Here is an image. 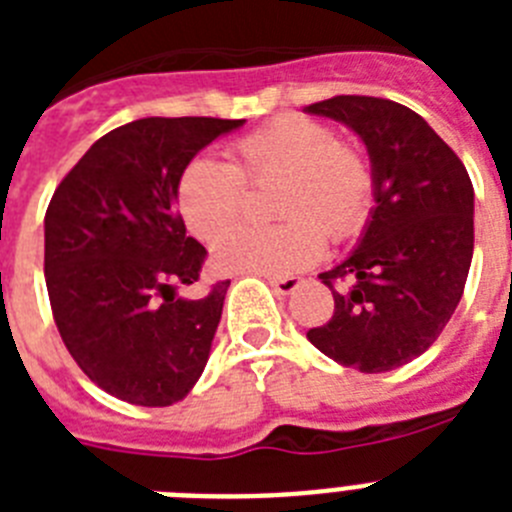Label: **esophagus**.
<instances>
[{
	"instance_id": "esophagus-1",
	"label": "esophagus",
	"mask_w": 512,
	"mask_h": 512,
	"mask_svg": "<svg viewBox=\"0 0 512 512\" xmlns=\"http://www.w3.org/2000/svg\"><path fill=\"white\" fill-rule=\"evenodd\" d=\"M269 284H271V289H274V292L282 297L295 295L297 289H300V279L297 277H269Z\"/></svg>"
}]
</instances>
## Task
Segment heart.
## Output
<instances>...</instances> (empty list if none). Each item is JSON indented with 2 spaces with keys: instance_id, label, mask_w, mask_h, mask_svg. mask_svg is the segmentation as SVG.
<instances>
[{
  "instance_id": "obj_1",
  "label": "heart",
  "mask_w": 512,
  "mask_h": 512,
  "mask_svg": "<svg viewBox=\"0 0 512 512\" xmlns=\"http://www.w3.org/2000/svg\"><path fill=\"white\" fill-rule=\"evenodd\" d=\"M223 164L200 156L184 166L176 205L202 241H215L240 214L242 182L280 179L275 209L288 220L277 229H234L212 246V264L225 274L287 277L315 264L330 241H346L366 223L374 200L372 166L338 143L325 122L282 115L243 135Z\"/></svg>"
}]
</instances>
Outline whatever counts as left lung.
Wrapping results in <instances>:
<instances>
[{
	"label": "left lung",
	"mask_w": 512,
	"mask_h": 512,
	"mask_svg": "<svg viewBox=\"0 0 512 512\" xmlns=\"http://www.w3.org/2000/svg\"><path fill=\"white\" fill-rule=\"evenodd\" d=\"M305 112L341 122L366 146L374 207L359 243L323 271L336 310L307 341L328 359L382 374L418 359L454 315L474 251V189L436 130L405 104L379 97L323 99Z\"/></svg>",
	"instance_id": "1"
}]
</instances>
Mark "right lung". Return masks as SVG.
Instances as JSON below:
<instances>
[{
  "label": "right lung",
  "instance_id": "obj_1",
  "mask_svg": "<svg viewBox=\"0 0 512 512\" xmlns=\"http://www.w3.org/2000/svg\"><path fill=\"white\" fill-rule=\"evenodd\" d=\"M246 120L143 117L110 130L63 176L45 212V287L81 372L117 400L166 408L210 359L230 282L202 300L205 246L176 212L184 166Z\"/></svg>",
  "mask_w": 512,
  "mask_h": 512
}]
</instances>
